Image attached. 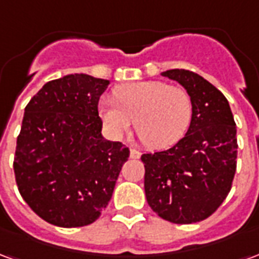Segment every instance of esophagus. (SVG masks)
<instances>
[{"instance_id": "34e87169", "label": "esophagus", "mask_w": 259, "mask_h": 259, "mask_svg": "<svg viewBox=\"0 0 259 259\" xmlns=\"http://www.w3.org/2000/svg\"><path fill=\"white\" fill-rule=\"evenodd\" d=\"M141 157V152L135 150V148H132L130 150V158H133V159H139Z\"/></svg>"}]
</instances>
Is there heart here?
<instances>
[{
  "instance_id": "obj_1",
  "label": "heart",
  "mask_w": 259,
  "mask_h": 259,
  "mask_svg": "<svg viewBox=\"0 0 259 259\" xmlns=\"http://www.w3.org/2000/svg\"><path fill=\"white\" fill-rule=\"evenodd\" d=\"M115 101L98 105L102 123L113 137H122L136 123L139 135L151 148H168L183 139L193 118L189 93L159 80L118 85Z\"/></svg>"
}]
</instances>
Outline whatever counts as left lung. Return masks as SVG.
Segmentation results:
<instances>
[{
    "instance_id": "8db88e82",
    "label": "left lung",
    "mask_w": 259,
    "mask_h": 259,
    "mask_svg": "<svg viewBox=\"0 0 259 259\" xmlns=\"http://www.w3.org/2000/svg\"><path fill=\"white\" fill-rule=\"evenodd\" d=\"M161 74L185 87L193 118L172 148L141 155L147 202L169 222H200L217 211L232 189L237 163L233 113L226 97L200 74L186 69Z\"/></svg>"
}]
</instances>
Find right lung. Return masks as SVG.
<instances>
[{
  "label": "right lung",
  "instance_id": "1",
  "mask_svg": "<svg viewBox=\"0 0 259 259\" xmlns=\"http://www.w3.org/2000/svg\"><path fill=\"white\" fill-rule=\"evenodd\" d=\"M109 80H51L26 105L14 170L20 195L46 222L79 228L108 205L129 148L101 135L98 101Z\"/></svg>",
  "mask_w": 259,
  "mask_h": 259
}]
</instances>
